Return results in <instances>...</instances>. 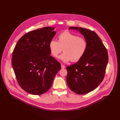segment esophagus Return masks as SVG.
Returning a JSON list of instances; mask_svg holds the SVG:
<instances>
[{
  "instance_id": "34e87169",
  "label": "esophagus",
  "mask_w": 120,
  "mask_h": 120,
  "mask_svg": "<svg viewBox=\"0 0 120 120\" xmlns=\"http://www.w3.org/2000/svg\"><path fill=\"white\" fill-rule=\"evenodd\" d=\"M61 68H62V69H64V68H65V66H64V65L63 64H61Z\"/></svg>"
}]
</instances>
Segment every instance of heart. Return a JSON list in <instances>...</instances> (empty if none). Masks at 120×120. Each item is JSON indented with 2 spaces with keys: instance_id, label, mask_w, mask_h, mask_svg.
I'll return each mask as SVG.
<instances>
[{
  "instance_id": "heart-1",
  "label": "heart",
  "mask_w": 120,
  "mask_h": 120,
  "mask_svg": "<svg viewBox=\"0 0 120 120\" xmlns=\"http://www.w3.org/2000/svg\"><path fill=\"white\" fill-rule=\"evenodd\" d=\"M58 41L52 39L48 45L51 55L56 58L62 52L59 58L64 62L79 61L86 53L88 46L87 41L69 31H65L58 36Z\"/></svg>"
}]
</instances>
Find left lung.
Here are the masks:
<instances>
[{
    "instance_id": "left-lung-1",
    "label": "left lung",
    "mask_w": 120,
    "mask_h": 120,
    "mask_svg": "<svg viewBox=\"0 0 120 120\" xmlns=\"http://www.w3.org/2000/svg\"><path fill=\"white\" fill-rule=\"evenodd\" d=\"M71 29L82 34L88 46L79 61L66 67V82L72 91L83 94L94 90L103 80L108 62L107 50L94 31L79 27H69Z\"/></svg>"
}]
</instances>
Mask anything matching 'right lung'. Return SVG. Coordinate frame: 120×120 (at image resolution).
I'll list each match as a JSON object with an SVG mask.
<instances>
[{
    "label": "right lung",
    "instance_id": "obj_1",
    "mask_svg": "<svg viewBox=\"0 0 120 120\" xmlns=\"http://www.w3.org/2000/svg\"><path fill=\"white\" fill-rule=\"evenodd\" d=\"M54 29L47 26L27 33L13 50L11 62L17 81L30 94L46 92L61 68L60 63L50 56L48 47L56 34Z\"/></svg>",
    "mask_w": 120,
    "mask_h": 120
}]
</instances>
